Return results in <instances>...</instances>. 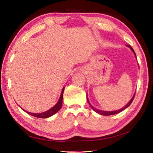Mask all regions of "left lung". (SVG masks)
Listing matches in <instances>:
<instances>
[{
  "mask_svg": "<svg viewBox=\"0 0 153 153\" xmlns=\"http://www.w3.org/2000/svg\"><path fill=\"white\" fill-rule=\"evenodd\" d=\"M127 46H128V47H129V48L131 49V51L133 52L134 53V55H135V56H136V53H135V52H134V51L133 50V48L131 47L129 45H127ZM134 97H135V93H134V96L132 97V98H131V100H129V101L127 103V104L124 106V107H123V108H120V109H119V110H116V111H102V110H100V109H97V108H96L95 107H93V106L91 105V103H90V102H89V100H88V95H87V100H88V103H89V105H90V107H91L93 110H94L96 113H98V114H100V115H115V114H117V113H120V112H121V111H123V110H125L126 108H128L129 105H131V103L132 102V101H133V100H134Z\"/></svg>",
  "mask_w": 153,
  "mask_h": 153,
  "instance_id": "8db88e82",
  "label": "left lung"
}]
</instances>
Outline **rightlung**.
Segmentation results:
<instances>
[{
	"label": "right lung",
	"instance_id": "obj_1",
	"mask_svg": "<svg viewBox=\"0 0 153 153\" xmlns=\"http://www.w3.org/2000/svg\"><path fill=\"white\" fill-rule=\"evenodd\" d=\"M64 90H65V87H63V90H62L60 98H59L58 102L56 103L55 105H54L53 107L50 108V109L46 111H45V112H42V113H33L28 112V111L23 109L25 111V112H26L27 113L30 114V115L33 116V117H39V118L50 117H51V116H53V115H55L56 113H57L58 111L61 109V108L62 107V102H63V97Z\"/></svg>",
	"mask_w": 153,
	"mask_h": 153
}]
</instances>
